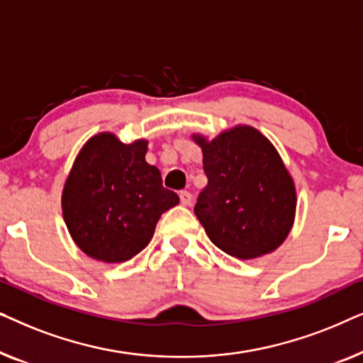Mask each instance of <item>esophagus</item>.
I'll use <instances>...</instances> for the list:
<instances>
[{
    "instance_id": "obj_1",
    "label": "esophagus",
    "mask_w": 363,
    "mask_h": 363,
    "mask_svg": "<svg viewBox=\"0 0 363 363\" xmlns=\"http://www.w3.org/2000/svg\"><path fill=\"white\" fill-rule=\"evenodd\" d=\"M180 200H182V205L190 206L191 205V200H193V195H191L190 191L183 190V191H180Z\"/></svg>"
}]
</instances>
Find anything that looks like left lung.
Segmentation results:
<instances>
[{
  "instance_id": "left-lung-1",
  "label": "left lung",
  "mask_w": 363,
  "mask_h": 363,
  "mask_svg": "<svg viewBox=\"0 0 363 363\" xmlns=\"http://www.w3.org/2000/svg\"><path fill=\"white\" fill-rule=\"evenodd\" d=\"M191 138L201 148L208 177L195 215L213 245L240 259L276 251L289 236L297 208L294 178L276 147L245 123L215 138Z\"/></svg>"
}]
</instances>
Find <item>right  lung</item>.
Returning <instances> with one entry per match:
<instances>
[{"label": "right lung", "mask_w": 363, "mask_h": 363, "mask_svg": "<svg viewBox=\"0 0 363 363\" xmlns=\"http://www.w3.org/2000/svg\"><path fill=\"white\" fill-rule=\"evenodd\" d=\"M148 140L92 135L64 182L61 208L72 241L96 261L125 262L150 242L160 216L180 203L145 160Z\"/></svg>", "instance_id": "1"}]
</instances>
